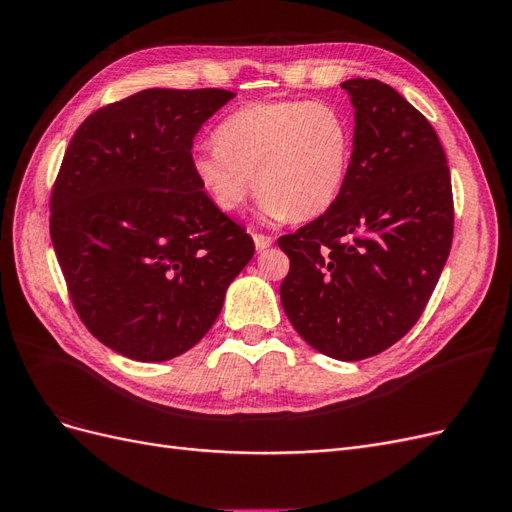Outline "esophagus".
<instances>
[{"instance_id": "obj_1", "label": "esophagus", "mask_w": 512, "mask_h": 512, "mask_svg": "<svg viewBox=\"0 0 512 512\" xmlns=\"http://www.w3.org/2000/svg\"><path fill=\"white\" fill-rule=\"evenodd\" d=\"M271 243H273V239L271 237H267V235H254V245H256V250L258 252H262V250H267V247H271Z\"/></svg>"}]
</instances>
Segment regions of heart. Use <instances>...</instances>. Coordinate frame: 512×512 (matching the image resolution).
Segmentation results:
<instances>
[{"label":"heart","mask_w":512,"mask_h":512,"mask_svg":"<svg viewBox=\"0 0 512 512\" xmlns=\"http://www.w3.org/2000/svg\"><path fill=\"white\" fill-rule=\"evenodd\" d=\"M354 160V123L335 102L265 100L230 113L215 149L196 151L194 177L218 209L237 211L254 181L271 220L309 222L344 192Z\"/></svg>","instance_id":"heart-1"}]
</instances>
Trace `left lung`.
Instances as JSON below:
<instances>
[{"label":"left lung","mask_w":512,"mask_h":512,"mask_svg":"<svg viewBox=\"0 0 512 512\" xmlns=\"http://www.w3.org/2000/svg\"><path fill=\"white\" fill-rule=\"evenodd\" d=\"M354 106V160L335 205L277 239L292 327L318 352L361 361L404 337L453 243V188L431 123L376 79L342 83Z\"/></svg>","instance_id":"obj_1"}]
</instances>
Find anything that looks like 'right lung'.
<instances>
[{
  "label": "right lung",
  "instance_id": "obj_1",
  "mask_svg": "<svg viewBox=\"0 0 512 512\" xmlns=\"http://www.w3.org/2000/svg\"><path fill=\"white\" fill-rule=\"evenodd\" d=\"M226 89H145L74 132L51 194V239L76 314L104 346L175 359L218 320L254 256L245 228L192 170L200 126Z\"/></svg>",
  "mask_w": 512,
  "mask_h": 512
}]
</instances>
